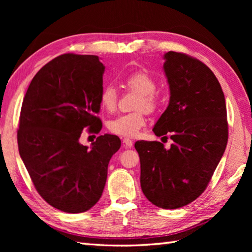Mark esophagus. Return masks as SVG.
Here are the masks:
<instances>
[{"instance_id":"esophagus-1","label":"esophagus","mask_w":252,"mask_h":252,"mask_svg":"<svg viewBox=\"0 0 252 252\" xmlns=\"http://www.w3.org/2000/svg\"><path fill=\"white\" fill-rule=\"evenodd\" d=\"M123 145H125V147L126 148H131L133 146V142L130 140V138H125V140L122 141Z\"/></svg>"}]
</instances>
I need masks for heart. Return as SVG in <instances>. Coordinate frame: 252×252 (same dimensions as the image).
Here are the masks:
<instances>
[{
    "instance_id": "heart-1",
    "label": "heart",
    "mask_w": 252,
    "mask_h": 252,
    "mask_svg": "<svg viewBox=\"0 0 252 252\" xmlns=\"http://www.w3.org/2000/svg\"><path fill=\"white\" fill-rule=\"evenodd\" d=\"M126 85L133 92L140 94L135 104V109H144L152 112L157 107L155 91L157 83L146 72H134L126 79ZM118 101L117 90L112 85L104 87L99 94V105L107 111L115 110ZM146 125L145 116L142 111L120 115L108 122V130L121 137H135L142 127Z\"/></svg>"
}]
</instances>
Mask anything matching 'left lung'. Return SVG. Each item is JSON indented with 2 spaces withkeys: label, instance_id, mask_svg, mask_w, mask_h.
Masks as SVG:
<instances>
[{
  "label": "left lung",
  "instance_id": "obj_1",
  "mask_svg": "<svg viewBox=\"0 0 252 252\" xmlns=\"http://www.w3.org/2000/svg\"><path fill=\"white\" fill-rule=\"evenodd\" d=\"M163 60L170 99L153 131L169 134L173 143L167 149L160 142L138 141L135 149L144 195L159 208L178 209L202 194L225 152L226 105L205 63L176 52L165 53Z\"/></svg>",
  "mask_w": 252,
  "mask_h": 252
}]
</instances>
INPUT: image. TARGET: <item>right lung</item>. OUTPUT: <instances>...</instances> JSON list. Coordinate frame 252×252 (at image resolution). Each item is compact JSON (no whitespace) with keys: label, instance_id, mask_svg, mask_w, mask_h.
Segmentation results:
<instances>
[{"label":"right lung","instance_id":"1","mask_svg":"<svg viewBox=\"0 0 252 252\" xmlns=\"http://www.w3.org/2000/svg\"><path fill=\"white\" fill-rule=\"evenodd\" d=\"M105 66L95 55L63 54L32 79L21 106L20 158L37 192L58 210L80 213L103 194L108 163L121 146L116 135H99L89 148L84 127L98 133L99 94Z\"/></svg>","mask_w":252,"mask_h":252}]
</instances>
